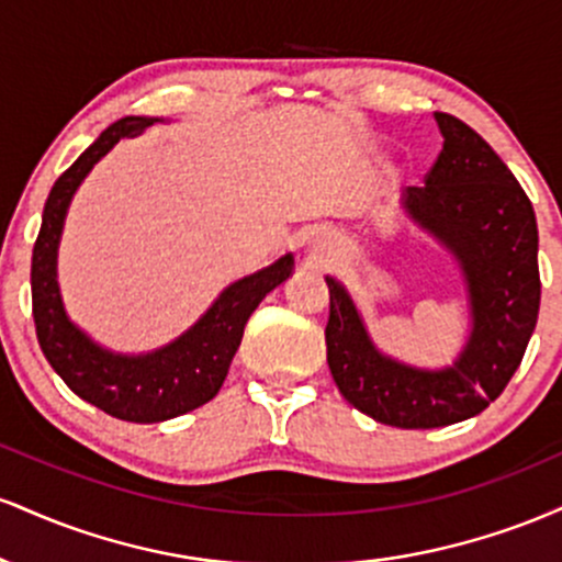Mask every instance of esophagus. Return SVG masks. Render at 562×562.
<instances>
[{"label": "esophagus", "instance_id": "esophagus-1", "mask_svg": "<svg viewBox=\"0 0 562 562\" xmlns=\"http://www.w3.org/2000/svg\"><path fill=\"white\" fill-rule=\"evenodd\" d=\"M325 250V240H312V254L319 256Z\"/></svg>", "mask_w": 562, "mask_h": 562}]
</instances>
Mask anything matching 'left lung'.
Instances as JSON below:
<instances>
[{
    "label": "left lung",
    "mask_w": 562,
    "mask_h": 562,
    "mask_svg": "<svg viewBox=\"0 0 562 562\" xmlns=\"http://www.w3.org/2000/svg\"><path fill=\"white\" fill-rule=\"evenodd\" d=\"M443 150L425 187H406L404 214L460 263L470 333L449 367L398 362L372 344L348 290L335 277L325 327L338 391L393 428H443L481 415L505 391L539 317V229L531 200L488 142L449 113H434Z\"/></svg>",
    "instance_id": "1"
}]
</instances>
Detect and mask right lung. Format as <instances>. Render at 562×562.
Wrapping results in <instances>:
<instances>
[{"label":"right lung","mask_w":562,"mask_h":562,"mask_svg":"<svg viewBox=\"0 0 562 562\" xmlns=\"http://www.w3.org/2000/svg\"><path fill=\"white\" fill-rule=\"evenodd\" d=\"M156 121L147 115L115 121L60 173L44 203L42 229L31 259L36 338L44 357L76 396L126 423H164L211 402L227 378L245 322L267 293L293 274V254H285L272 267L232 282L190 330L147 353L111 351L68 317L57 285V248L70 200L97 160L105 158L121 139L137 137Z\"/></svg>","instance_id":"right-lung-1"}]
</instances>
